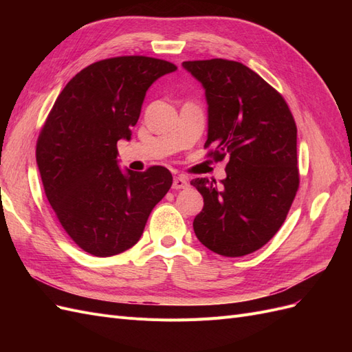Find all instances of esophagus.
<instances>
[{"label":"esophagus","mask_w":352,"mask_h":352,"mask_svg":"<svg viewBox=\"0 0 352 352\" xmlns=\"http://www.w3.org/2000/svg\"><path fill=\"white\" fill-rule=\"evenodd\" d=\"M189 186V184H188V180L186 179H184V177H175L173 179V185H172V188L173 189H176V190H180V189H186Z\"/></svg>","instance_id":"34e87169"}]
</instances>
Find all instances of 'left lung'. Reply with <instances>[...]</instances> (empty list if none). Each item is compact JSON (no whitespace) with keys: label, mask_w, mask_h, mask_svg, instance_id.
Wrapping results in <instances>:
<instances>
[{"label":"left lung","mask_w":352,"mask_h":352,"mask_svg":"<svg viewBox=\"0 0 352 352\" xmlns=\"http://www.w3.org/2000/svg\"><path fill=\"white\" fill-rule=\"evenodd\" d=\"M206 91L210 155H229L226 177L194 179L204 198L198 241L223 257L260 250L280 229L300 185L296 124L282 95L257 73L223 58L184 61Z\"/></svg>","instance_id":"8db88e82"}]
</instances>
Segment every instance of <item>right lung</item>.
<instances>
[{"instance_id": "1", "label": "right lung", "mask_w": 352, "mask_h": 352, "mask_svg": "<svg viewBox=\"0 0 352 352\" xmlns=\"http://www.w3.org/2000/svg\"><path fill=\"white\" fill-rule=\"evenodd\" d=\"M176 69L144 56L94 63L61 91L39 133L45 195L67 235L95 257L132 248L173 184L162 166L122 170L117 141L131 140L148 88Z\"/></svg>"}]
</instances>
